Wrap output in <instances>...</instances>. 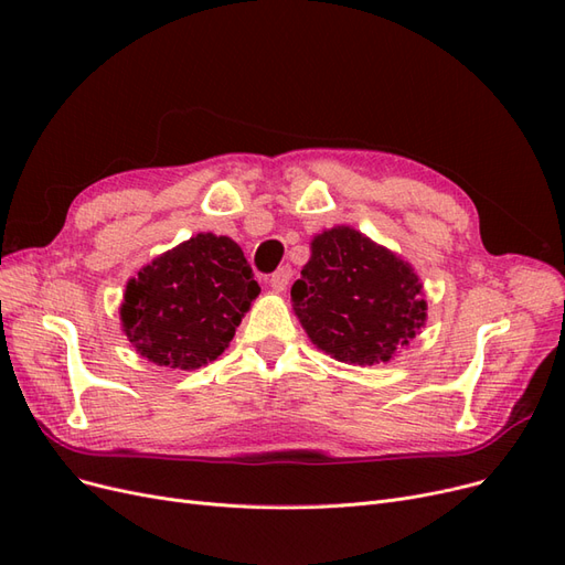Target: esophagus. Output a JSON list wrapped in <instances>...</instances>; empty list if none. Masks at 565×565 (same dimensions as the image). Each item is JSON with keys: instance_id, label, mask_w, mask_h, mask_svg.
<instances>
[{"instance_id": "34e87169", "label": "esophagus", "mask_w": 565, "mask_h": 565, "mask_svg": "<svg viewBox=\"0 0 565 565\" xmlns=\"http://www.w3.org/2000/svg\"><path fill=\"white\" fill-rule=\"evenodd\" d=\"M289 280H292V268H289V266H282V268H278L276 273H273L270 280H268V285H270L273 289H276V292H285L287 285H289Z\"/></svg>"}]
</instances>
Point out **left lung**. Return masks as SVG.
<instances>
[{
	"label": "left lung",
	"instance_id": "obj_1",
	"mask_svg": "<svg viewBox=\"0 0 565 565\" xmlns=\"http://www.w3.org/2000/svg\"><path fill=\"white\" fill-rule=\"evenodd\" d=\"M292 309L320 351L361 367L393 361L426 322L415 268L351 226L313 235Z\"/></svg>",
	"mask_w": 565,
	"mask_h": 565
}]
</instances>
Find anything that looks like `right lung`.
Segmentation results:
<instances>
[{"mask_svg":"<svg viewBox=\"0 0 565 565\" xmlns=\"http://www.w3.org/2000/svg\"><path fill=\"white\" fill-rule=\"evenodd\" d=\"M259 292L241 245L226 235L198 233L127 282L119 320L146 361L198 370L228 349Z\"/></svg>","mask_w":565,"mask_h":565,"instance_id":"obj_1","label":"right lung"}]
</instances>
